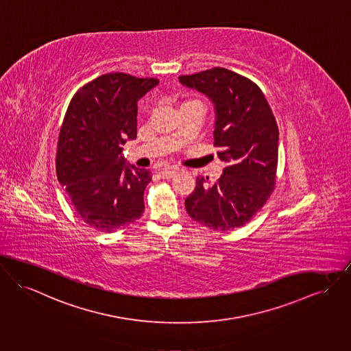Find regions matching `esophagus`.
Masks as SVG:
<instances>
[{
  "label": "esophagus",
  "instance_id": "esophagus-1",
  "mask_svg": "<svg viewBox=\"0 0 351 351\" xmlns=\"http://www.w3.org/2000/svg\"><path fill=\"white\" fill-rule=\"evenodd\" d=\"M159 173H160V176H162L163 179H171L172 176L176 175V169H173V168H165L163 171H160Z\"/></svg>",
  "mask_w": 351,
  "mask_h": 351
}]
</instances>
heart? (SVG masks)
I'll return each instance as SVG.
<instances>
[{"instance_id":"obj_1","label":"heart","mask_w":351,"mask_h":351,"mask_svg":"<svg viewBox=\"0 0 351 351\" xmlns=\"http://www.w3.org/2000/svg\"><path fill=\"white\" fill-rule=\"evenodd\" d=\"M186 102H199V101H196V99H193V101H186ZM186 102H184V104H186Z\"/></svg>"}]
</instances>
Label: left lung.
<instances>
[{
    "mask_svg": "<svg viewBox=\"0 0 351 351\" xmlns=\"http://www.w3.org/2000/svg\"><path fill=\"white\" fill-rule=\"evenodd\" d=\"M179 81L215 104V145L227 163L212 186L204 178L196 179L195 191L186 199V213L215 230L243 227L276 186L278 127L271 108L256 83L224 67L180 75Z\"/></svg>",
    "mask_w": 351,
    "mask_h": 351,
    "instance_id": "left-lung-1",
    "label": "left lung"
}]
</instances>
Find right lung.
I'll return each instance as SVG.
<instances>
[{"label": "right lung", "mask_w": 351, "mask_h": 351, "mask_svg": "<svg viewBox=\"0 0 351 351\" xmlns=\"http://www.w3.org/2000/svg\"><path fill=\"white\" fill-rule=\"evenodd\" d=\"M159 80L125 73L104 74L73 97L57 143L56 168L75 213L87 226L110 233L145 212L148 169L128 167L122 145L136 138L138 101Z\"/></svg>", "instance_id": "add662e5"}]
</instances>
